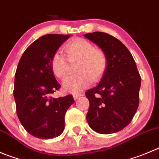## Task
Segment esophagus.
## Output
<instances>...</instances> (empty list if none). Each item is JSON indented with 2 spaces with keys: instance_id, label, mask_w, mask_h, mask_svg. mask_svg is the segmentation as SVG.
Instances as JSON below:
<instances>
[{
  "instance_id": "1",
  "label": "esophagus",
  "mask_w": 159,
  "mask_h": 159,
  "mask_svg": "<svg viewBox=\"0 0 159 159\" xmlns=\"http://www.w3.org/2000/svg\"><path fill=\"white\" fill-rule=\"evenodd\" d=\"M82 96V94L81 93H75V94H73V97H74V100H77L78 98L81 97Z\"/></svg>"
}]
</instances>
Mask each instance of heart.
<instances>
[{
    "mask_svg": "<svg viewBox=\"0 0 159 159\" xmlns=\"http://www.w3.org/2000/svg\"><path fill=\"white\" fill-rule=\"evenodd\" d=\"M65 50L69 59H79L77 66L78 75H71L64 79L63 89L71 93L82 91L93 81L100 79L106 70L107 56L102 50L95 48L94 44L84 38H76L70 41ZM53 74L59 78L66 77L68 73V63L66 57L60 52H56L51 59Z\"/></svg>",
    "mask_w": 159,
    "mask_h": 159,
    "instance_id": "b5f03b06",
    "label": "heart"
}]
</instances>
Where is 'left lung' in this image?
Wrapping results in <instances>:
<instances>
[{"label":"left lung","instance_id":"1","mask_svg":"<svg viewBox=\"0 0 159 159\" xmlns=\"http://www.w3.org/2000/svg\"><path fill=\"white\" fill-rule=\"evenodd\" d=\"M84 37L96 44L107 59L101 81L85 93L89 100L87 121L98 133H117L131 122L139 106L140 74L128 48L115 37L103 32Z\"/></svg>","mask_w":159,"mask_h":159}]
</instances>
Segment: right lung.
Listing matches in <instances>:
<instances>
[{"instance_id": "add662e5", "label": "right lung", "mask_w": 159, "mask_h": 159, "mask_svg": "<svg viewBox=\"0 0 159 159\" xmlns=\"http://www.w3.org/2000/svg\"><path fill=\"white\" fill-rule=\"evenodd\" d=\"M70 35L46 34L32 43L19 60L15 75L14 98L18 118L25 129L40 139L57 137L64 117L75 103L71 95L54 98L60 88L51 68L53 55Z\"/></svg>"}]
</instances>
